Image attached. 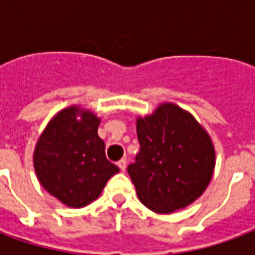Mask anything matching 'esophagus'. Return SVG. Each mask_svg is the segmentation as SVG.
Instances as JSON below:
<instances>
[{"mask_svg": "<svg viewBox=\"0 0 255 255\" xmlns=\"http://www.w3.org/2000/svg\"><path fill=\"white\" fill-rule=\"evenodd\" d=\"M117 166L120 168V171L124 172L126 171V168H127V160H126V158H122V160L117 162Z\"/></svg>", "mask_w": 255, "mask_h": 255, "instance_id": "obj_1", "label": "esophagus"}]
</instances>
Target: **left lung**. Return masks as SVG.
I'll return each instance as SVG.
<instances>
[{"label":"left lung","mask_w":255,"mask_h":255,"mask_svg":"<svg viewBox=\"0 0 255 255\" xmlns=\"http://www.w3.org/2000/svg\"><path fill=\"white\" fill-rule=\"evenodd\" d=\"M140 150L128 175L140 202L155 213L183 209L202 195L213 176V143L192 115L161 104L136 120Z\"/></svg>","instance_id":"left-lung-1"}]
</instances>
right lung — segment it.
<instances>
[{
    "mask_svg": "<svg viewBox=\"0 0 255 255\" xmlns=\"http://www.w3.org/2000/svg\"><path fill=\"white\" fill-rule=\"evenodd\" d=\"M93 112L69 106L49 122L36 142L34 168L43 188L69 208H83L100 197L119 172L106 158Z\"/></svg>",
    "mask_w": 255,
    "mask_h": 255,
    "instance_id": "1",
    "label": "right lung"
}]
</instances>
